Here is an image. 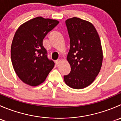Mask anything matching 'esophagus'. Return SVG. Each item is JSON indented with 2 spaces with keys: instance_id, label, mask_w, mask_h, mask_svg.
<instances>
[{
  "instance_id": "obj_1",
  "label": "esophagus",
  "mask_w": 121,
  "mask_h": 121,
  "mask_svg": "<svg viewBox=\"0 0 121 121\" xmlns=\"http://www.w3.org/2000/svg\"><path fill=\"white\" fill-rule=\"evenodd\" d=\"M56 64L58 65L60 64V63H61V60H60V59L57 60L56 61Z\"/></svg>"
}]
</instances>
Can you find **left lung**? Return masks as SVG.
<instances>
[{"instance_id": "8db88e82", "label": "left lung", "mask_w": 121, "mask_h": 121, "mask_svg": "<svg viewBox=\"0 0 121 121\" xmlns=\"http://www.w3.org/2000/svg\"><path fill=\"white\" fill-rule=\"evenodd\" d=\"M70 39L67 60L71 66L64 75L65 84L74 89H82L94 82L102 66L103 53L101 40L93 24L78 17L65 21Z\"/></svg>"}]
</instances>
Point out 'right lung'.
Returning <instances> with one entry per match:
<instances>
[{"instance_id": "add662e5", "label": "right lung", "mask_w": 121, "mask_h": 121, "mask_svg": "<svg viewBox=\"0 0 121 121\" xmlns=\"http://www.w3.org/2000/svg\"><path fill=\"white\" fill-rule=\"evenodd\" d=\"M58 23L57 20L37 17L23 23L16 31L11 60L16 73L25 84L40 85L54 67L53 61L47 58L43 41Z\"/></svg>"}]
</instances>
